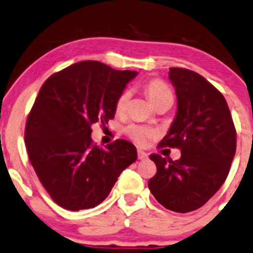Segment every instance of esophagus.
Returning a JSON list of instances; mask_svg holds the SVG:
<instances>
[{
	"instance_id": "1",
	"label": "esophagus",
	"mask_w": 253,
	"mask_h": 253,
	"mask_svg": "<svg viewBox=\"0 0 253 253\" xmlns=\"http://www.w3.org/2000/svg\"><path fill=\"white\" fill-rule=\"evenodd\" d=\"M137 154H138V159H139V160H147L148 159V154L144 153L143 150H138Z\"/></svg>"
}]
</instances>
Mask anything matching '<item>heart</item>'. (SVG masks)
Returning a JSON list of instances; mask_svg holds the SVG:
<instances>
[{
  "label": "heart",
  "mask_w": 253,
  "mask_h": 253,
  "mask_svg": "<svg viewBox=\"0 0 253 253\" xmlns=\"http://www.w3.org/2000/svg\"><path fill=\"white\" fill-rule=\"evenodd\" d=\"M144 91L153 106L159 104V103L173 99V95H172L169 87L167 86L165 82H162L161 80H151V81H149L148 84H145ZM128 100L129 92H121V94L119 95L115 103L116 113H124V111L126 110L127 104H128ZM126 133L129 135V138H132V139H133L135 143H138L139 145L147 144L148 140L154 135V132L151 131V129L145 128V127L142 126H137V125H131V126L127 127Z\"/></svg>",
  "instance_id": "b5f03b06"
}]
</instances>
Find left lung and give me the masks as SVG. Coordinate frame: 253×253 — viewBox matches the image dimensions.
<instances>
[{
    "label": "left lung",
    "mask_w": 253,
    "mask_h": 253,
    "mask_svg": "<svg viewBox=\"0 0 253 253\" xmlns=\"http://www.w3.org/2000/svg\"><path fill=\"white\" fill-rule=\"evenodd\" d=\"M177 114L160 147L179 148L172 161L150 155L158 172L149 180L151 194L171 211L187 213L205 205L222 187L235 155L236 131L224 97L198 73L171 68Z\"/></svg>",
    "instance_id": "1"
}]
</instances>
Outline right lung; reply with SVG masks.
Segmentation results:
<instances>
[{"label": "right lung", "instance_id": "obj_1", "mask_svg": "<svg viewBox=\"0 0 253 253\" xmlns=\"http://www.w3.org/2000/svg\"><path fill=\"white\" fill-rule=\"evenodd\" d=\"M137 74L84 60L42 84L26 121L25 145L40 182L63 209L98 206L120 173L137 160L128 140L103 149L91 138L92 125L114 119L116 99Z\"/></svg>", "mask_w": 253, "mask_h": 253}]
</instances>
